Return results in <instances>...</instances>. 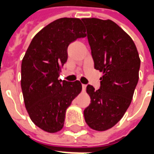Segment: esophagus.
<instances>
[{
  "label": "esophagus",
  "instance_id": "1",
  "mask_svg": "<svg viewBox=\"0 0 154 154\" xmlns=\"http://www.w3.org/2000/svg\"><path fill=\"white\" fill-rule=\"evenodd\" d=\"M86 88H87V85L82 84V91H86Z\"/></svg>",
  "mask_w": 154,
  "mask_h": 154
}]
</instances>
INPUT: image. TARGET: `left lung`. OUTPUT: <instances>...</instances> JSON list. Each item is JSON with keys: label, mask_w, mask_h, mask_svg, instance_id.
<instances>
[{"label": "left lung", "mask_w": 154, "mask_h": 154, "mask_svg": "<svg viewBox=\"0 0 154 154\" xmlns=\"http://www.w3.org/2000/svg\"><path fill=\"white\" fill-rule=\"evenodd\" d=\"M94 67L103 73L100 89L88 85L91 103L84 110L88 126L97 131L112 128L131 103L139 81L140 58L128 34L110 20L84 18Z\"/></svg>", "instance_id": "8db88e82"}]
</instances>
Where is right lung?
<instances>
[{
	"label": "right lung",
	"instance_id": "add662e5",
	"mask_svg": "<svg viewBox=\"0 0 154 154\" xmlns=\"http://www.w3.org/2000/svg\"><path fill=\"white\" fill-rule=\"evenodd\" d=\"M77 18H61L32 39L21 63V89L30 119L48 133L63 129L67 107L82 91L79 81L58 80L67 59L68 45L87 36Z\"/></svg>",
	"mask_w": 154,
	"mask_h": 154
}]
</instances>
